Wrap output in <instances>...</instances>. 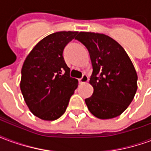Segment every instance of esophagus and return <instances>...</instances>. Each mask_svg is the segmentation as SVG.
<instances>
[{"instance_id":"1","label":"esophagus","mask_w":151,"mask_h":151,"mask_svg":"<svg viewBox=\"0 0 151 151\" xmlns=\"http://www.w3.org/2000/svg\"><path fill=\"white\" fill-rule=\"evenodd\" d=\"M89 81V77L86 74H83L82 77L81 78L79 79V82L82 84V83H86V82H87Z\"/></svg>"}]
</instances>
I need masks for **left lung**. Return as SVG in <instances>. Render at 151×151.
<instances>
[{
  "instance_id": "left-lung-1",
  "label": "left lung",
  "mask_w": 151,
  "mask_h": 151,
  "mask_svg": "<svg viewBox=\"0 0 151 151\" xmlns=\"http://www.w3.org/2000/svg\"><path fill=\"white\" fill-rule=\"evenodd\" d=\"M75 39L87 48L93 68L90 83L94 92L85 99L89 111L103 120L120 116L137 89L131 60L116 40L104 34L79 32Z\"/></svg>"
}]
</instances>
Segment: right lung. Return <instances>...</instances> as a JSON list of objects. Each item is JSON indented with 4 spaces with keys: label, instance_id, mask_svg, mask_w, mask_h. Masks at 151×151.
<instances>
[{
    "label": "right lung",
    "instance_id": "right-lung-1",
    "mask_svg": "<svg viewBox=\"0 0 151 151\" xmlns=\"http://www.w3.org/2000/svg\"><path fill=\"white\" fill-rule=\"evenodd\" d=\"M77 31H60L40 41L22 68L20 88L26 104L35 116L55 120L65 113L78 81L70 77L64 60L65 46Z\"/></svg>",
    "mask_w": 151,
    "mask_h": 151
}]
</instances>
